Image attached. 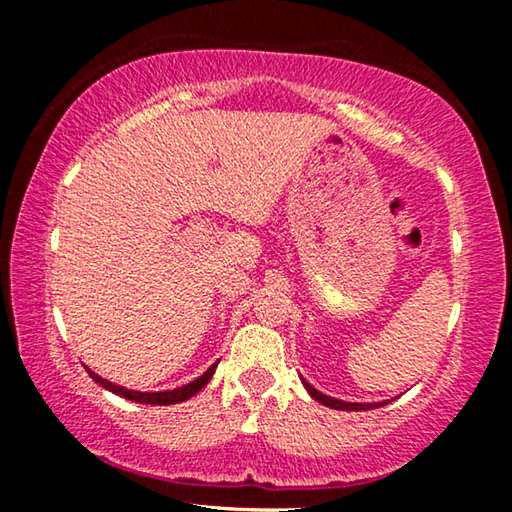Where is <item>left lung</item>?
Instances as JSON below:
<instances>
[{
  "label": "left lung",
  "mask_w": 512,
  "mask_h": 512,
  "mask_svg": "<svg viewBox=\"0 0 512 512\" xmlns=\"http://www.w3.org/2000/svg\"><path fill=\"white\" fill-rule=\"evenodd\" d=\"M302 384H305L307 393L314 397L316 402L329 406V409H336V411H368V409H377V406H384L388 402H375V404H359V402H343V400H336V397H329V395H323L320 391H316L314 386L309 384L307 379H302Z\"/></svg>",
  "instance_id": "left-lung-1"
}]
</instances>
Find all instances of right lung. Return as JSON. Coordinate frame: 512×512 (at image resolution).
<instances>
[{
    "mask_svg": "<svg viewBox=\"0 0 512 512\" xmlns=\"http://www.w3.org/2000/svg\"><path fill=\"white\" fill-rule=\"evenodd\" d=\"M216 366H219V363H212V366L207 368L201 377H196L194 381H189V384H185V386H180V388H173V391H158V393H140V391H128V388H124V386H117V384H112V381H108V379L99 377L97 372H92L90 368H85V370H88V375H90L94 381H97L99 386H103V388H106V391L115 393V395H119V397H126V400H133V402H140V404L167 406V404H178V402H185V400H189V397H192V395H196L198 391H201V388L207 384V381L212 379V375H214Z\"/></svg>",
    "mask_w": 512,
    "mask_h": 512,
    "instance_id": "right-lung-1",
    "label": "right lung"
}]
</instances>
